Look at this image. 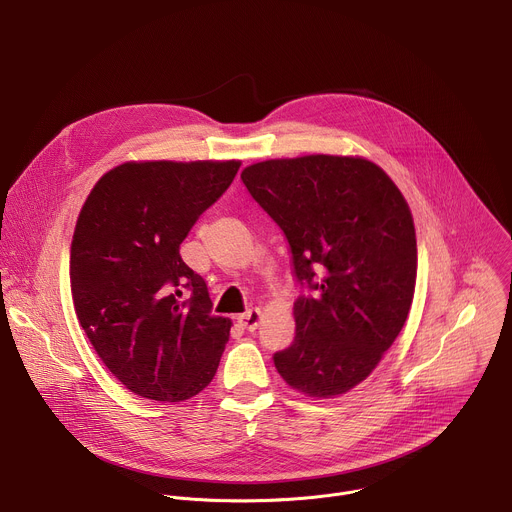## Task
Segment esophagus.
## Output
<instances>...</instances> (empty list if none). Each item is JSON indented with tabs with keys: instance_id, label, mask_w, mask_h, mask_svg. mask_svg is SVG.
<instances>
[{
	"instance_id": "esophagus-1",
	"label": "esophagus",
	"mask_w": 512,
	"mask_h": 512,
	"mask_svg": "<svg viewBox=\"0 0 512 512\" xmlns=\"http://www.w3.org/2000/svg\"><path fill=\"white\" fill-rule=\"evenodd\" d=\"M237 320H239V324H241L245 330L253 332V330H257V326H259V322H261V312H259L257 308H253V310L245 312L243 316H239Z\"/></svg>"
}]
</instances>
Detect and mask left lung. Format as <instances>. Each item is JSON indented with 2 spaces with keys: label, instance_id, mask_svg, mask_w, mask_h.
<instances>
[{
  "label": "left lung",
  "instance_id": "left-lung-1",
  "mask_svg": "<svg viewBox=\"0 0 512 512\" xmlns=\"http://www.w3.org/2000/svg\"><path fill=\"white\" fill-rule=\"evenodd\" d=\"M241 180L283 231L300 285L296 338L273 354L275 369L308 397L342 395L373 373L407 320L417 275L409 206L362 158L269 160Z\"/></svg>",
  "mask_w": 512,
  "mask_h": 512
}]
</instances>
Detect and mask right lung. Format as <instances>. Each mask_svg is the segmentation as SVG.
<instances>
[{"mask_svg":"<svg viewBox=\"0 0 512 512\" xmlns=\"http://www.w3.org/2000/svg\"><path fill=\"white\" fill-rule=\"evenodd\" d=\"M241 162H129L91 190L70 245L79 322L105 367L135 395L186 401L214 377L231 320L180 255L200 214Z\"/></svg>","mask_w":512,"mask_h":512,"instance_id":"obj_1","label":"right lung"}]
</instances>
